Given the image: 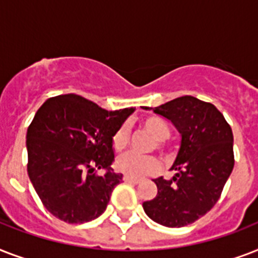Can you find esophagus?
<instances>
[{
    "mask_svg": "<svg viewBox=\"0 0 258 258\" xmlns=\"http://www.w3.org/2000/svg\"><path fill=\"white\" fill-rule=\"evenodd\" d=\"M123 180H124L125 183H134V184H137L141 182L139 178H134V176H128V175L123 176Z\"/></svg>",
    "mask_w": 258,
    "mask_h": 258,
    "instance_id": "1",
    "label": "esophagus"
}]
</instances>
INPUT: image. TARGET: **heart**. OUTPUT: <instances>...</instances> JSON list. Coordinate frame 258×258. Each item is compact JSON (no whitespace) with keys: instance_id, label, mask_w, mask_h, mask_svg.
I'll list each match as a JSON object with an SVG mask.
<instances>
[{"instance_id":"heart-1","label":"heart","mask_w":258,"mask_h":258,"mask_svg":"<svg viewBox=\"0 0 258 258\" xmlns=\"http://www.w3.org/2000/svg\"><path fill=\"white\" fill-rule=\"evenodd\" d=\"M139 125L143 131L150 134L155 139V145H153L151 150L157 149V151H159L163 157H169L170 150L165 142L170 137V128L167 123L158 116H147L142 119ZM127 146H128V131L125 125H121L113 134L112 149L115 153H121L127 149ZM116 169L125 175L134 178L154 175L161 170V162L155 157H138L134 154H127L117 159Z\"/></svg>"}]
</instances>
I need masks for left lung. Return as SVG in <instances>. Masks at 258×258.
Returning <instances> with one entry per match:
<instances>
[{"label":"left lung","mask_w":258,"mask_h":258,"mask_svg":"<svg viewBox=\"0 0 258 258\" xmlns=\"http://www.w3.org/2000/svg\"><path fill=\"white\" fill-rule=\"evenodd\" d=\"M175 125L182 143L171 169L172 179H155L157 197L143 202L146 214L169 228H180L204 217L220 200L234 167L232 127L208 101L176 97L154 108Z\"/></svg>","instance_id":"obj_1"}]
</instances>
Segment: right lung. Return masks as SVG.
Returning <instances> with one entry per match:
<instances>
[{"mask_svg": "<svg viewBox=\"0 0 258 258\" xmlns=\"http://www.w3.org/2000/svg\"><path fill=\"white\" fill-rule=\"evenodd\" d=\"M134 109L107 111L75 93L49 97L38 108L26 133L28 175L50 214L83 224L104 213L123 178L111 167L112 137Z\"/></svg>", "mask_w": 258, "mask_h": 258, "instance_id": "1", "label": "right lung"}]
</instances>
